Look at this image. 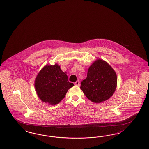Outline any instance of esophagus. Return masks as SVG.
Returning a JSON list of instances; mask_svg holds the SVG:
<instances>
[{
	"mask_svg": "<svg viewBox=\"0 0 149 149\" xmlns=\"http://www.w3.org/2000/svg\"><path fill=\"white\" fill-rule=\"evenodd\" d=\"M74 84H75V86H79V85H80V82H79V81H77L76 82H75Z\"/></svg>",
	"mask_w": 149,
	"mask_h": 149,
	"instance_id": "1",
	"label": "esophagus"
}]
</instances>
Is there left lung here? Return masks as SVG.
I'll return each instance as SVG.
<instances>
[{"label":"left lung","instance_id":"8db88e82","mask_svg":"<svg viewBox=\"0 0 149 149\" xmlns=\"http://www.w3.org/2000/svg\"><path fill=\"white\" fill-rule=\"evenodd\" d=\"M81 84V89L89 100L100 103L114 94L117 86V76L108 63L97 58L89 67L86 79Z\"/></svg>","mask_w":149,"mask_h":149}]
</instances>
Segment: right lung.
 Masks as SVG:
<instances>
[{
  "label": "right lung",
  "instance_id": "add662e5",
  "mask_svg": "<svg viewBox=\"0 0 149 149\" xmlns=\"http://www.w3.org/2000/svg\"><path fill=\"white\" fill-rule=\"evenodd\" d=\"M66 74L57 63L47 64L40 70L35 78L34 87L40 100L55 105L63 100L68 90L74 86L68 82Z\"/></svg>",
  "mask_w": 149,
  "mask_h": 149
}]
</instances>
